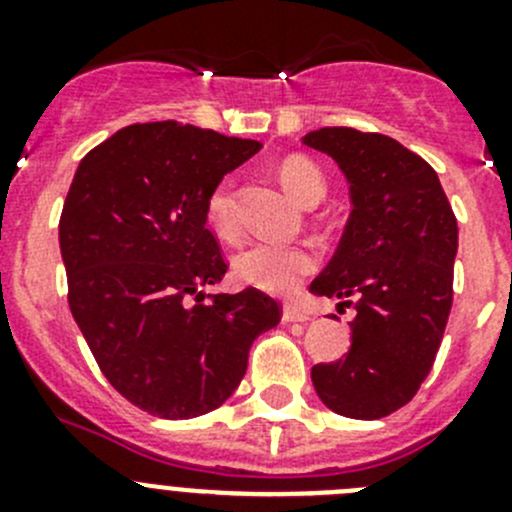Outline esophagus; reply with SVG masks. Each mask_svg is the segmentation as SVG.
<instances>
[{
	"label": "esophagus",
	"mask_w": 512,
	"mask_h": 512,
	"mask_svg": "<svg viewBox=\"0 0 512 512\" xmlns=\"http://www.w3.org/2000/svg\"><path fill=\"white\" fill-rule=\"evenodd\" d=\"M309 312H304V309L294 307V304H287L285 309H282V322L285 324H292V322H309Z\"/></svg>",
	"instance_id": "esophagus-1"
}]
</instances>
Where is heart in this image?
<instances>
[{"mask_svg":"<svg viewBox=\"0 0 512 512\" xmlns=\"http://www.w3.org/2000/svg\"><path fill=\"white\" fill-rule=\"evenodd\" d=\"M280 180L289 190V195H294L304 205L322 200L324 190H327L322 168L304 156H289L282 160ZM205 213H208V223L220 235L230 237L235 232V183H232V178L220 180L210 190L208 200H205ZM317 265L319 257L309 245L260 240L247 245L242 252H237L235 275L250 287L287 294L304 277L312 275Z\"/></svg>","mask_w":512,"mask_h":512,"instance_id":"obj_1","label":"heart"}]
</instances>
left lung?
I'll list each match as a JSON object with an SVG mask.
<instances>
[{"label": "left lung", "instance_id": "obj_1", "mask_svg": "<svg viewBox=\"0 0 512 512\" xmlns=\"http://www.w3.org/2000/svg\"><path fill=\"white\" fill-rule=\"evenodd\" d=\"M339 163L352 215L332 262L309 285L356 309L352 349L312 369L319 399L337 414L384 418L426 381L453 304L458 223L431 165L399 141L356 128L304 136Z\"/></svg>", "mask_w": 512, "mask_h": 512}]
</instances>
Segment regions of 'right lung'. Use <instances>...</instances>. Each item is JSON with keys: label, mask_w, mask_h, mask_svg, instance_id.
Segmentation results:
<instances>
[{"label": "right lung", "mask_w": 512, "mask_h": 512, "mask_svg": "<svg viewBox=\"0 0 512 512\" xmlns=\"http://www.w3.org/2000/svg\"><path fill=\"white\" fill-rule=\"evenodd\" d=\"M257 151L175 121L133 123L86 153L71 180L59 220L71 314L108 384L158 418L218 409L252 342L282 319V304L255 287L200 292L227 272L205 200Z\"/></svg>", "instance_id": "add662e5"}]
</instances>
